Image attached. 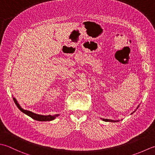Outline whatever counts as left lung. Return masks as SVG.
Segmentation results:
<instances>
[{
    "label": "left lung",
    "mask_w": 155,
    "mask_h": 155,
    "mask_svg": "<svg viewBox=\"0 0 155 155\" xmlns=\"http://www.w3.org/2000/svg\"><path fill=\"white\" fill-rule=\"evenodd\" d=\"M139 105H140V104H139ZM139 105H138V106H137V109H138V107H139ZM136 110H134V111L133 112H132V113H131V114H133L134 112H135V111H136ZM101 119H102L103 121H105V122H119V120H110V119H106V118L105 119V118H101Z\"/></svg>",
    "instance_id": "left-lung-1"
}]
</instances>
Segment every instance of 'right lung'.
Masks as SVG:
<instances>
[{"mask_svg": "<svg viewBox=\"0 0 155 155\" xmlns=\"http://www.w3.org/2000/svg\"><path fill=\"white\" fill-rule=\"evenodd\" d=\"M13 97V100L15 103L16 105L18 107V108L22 112H23L25 114L30 116L31 118H32L33 119L35 120H38V121H51V120H53L55 118H56V117H58V116L59 115V114H55V115H41V114H38L36 113H34L31 111H29V110H25L23 108H22V107L20 106V104L18 103L17 99L15 98V97Z\"/></svg>", "mask_w": 155, "mask_h": 155, "instance_id": "add662e5", "label": "right lung"}]
</instances>
